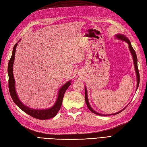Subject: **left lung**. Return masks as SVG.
<instances>
[{
	"label": "left lung",
	"instance_id": "left-lung-1",
	"mask_svg": "<svg viewBox=\"0 0 147 147\" xmlns=\"http://www.w3.org/2000/svg\"><path fill=\"white\" fill-rule=\"evenodd\" d=\"M116 37L120 39V40H123L125 42H126L127 43H128V47H129V49L130 51L131 52V53L132 55V57H133V60H134V66H135V71H136V74H137V89L138 88V85H139V82H140V74H139V71H138V65H137V55H136V52L135 51H134V49H133V47H132V46L131 45V43L130 42V40H128V39L125 36V35H121V34H119V35H117ZM85 103L86 104H87V107L88 108V109L90 110L91 112L92 113H94L95 114H96V115H101V116H103V115H103V114H100L99 113H97L95 111H94V110H93L92 109V107H90V104H89L88 103V96H87V89H86V88H85ZM124 110V109H123ZM121 110L120 111V112H117V113H115L114 114H112V115H116V114H118L120 113L121 111Z\"/></svg>",
	"mask_w": 147,
	"mask_h": 147
}]
</instances>
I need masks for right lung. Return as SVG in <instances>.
Returning <instances> with one entry per match:
<instances>
[{
    "instance_id": "add662e5",
    "label": "right lung",
    "mask_w": 147,
    "mask_h": 147,
    "mask_svg": "<svg viewBox=\"0 0 147 147\" xmlns=\"http://www.w3.org/2000/svg\"><path fill=\"white\" fill-rule=\"evenodd\" d=\"M17 45V44H16L13 48L12 55L11 58H10L9 64H8V74H9V89L10 96L13 100L14 103L19 107V108L23 110L25 113H27L28 115L33 117L35 119L39 120H46L50 119L51 118L54 117L57 113H58L60 109V107L62 104V100L65 94V91L68 87L70 85V81L67 82V83L63 85L62 87L59 89L58 97H57V101L55 105L51 108L45 110H35L32 109L28 107L25 106L23 103L20 101L17 95V93L15 89V80L13 76V64L14 61V58H15V53H16V49Z\"/></svg>"
}]
</instances>
